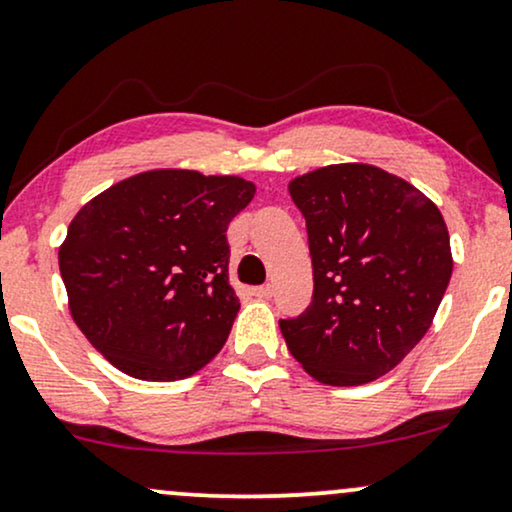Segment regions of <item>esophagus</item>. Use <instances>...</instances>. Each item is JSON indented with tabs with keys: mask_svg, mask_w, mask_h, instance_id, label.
Returning <instances> with one entry per match:
<instances>
[{
	"mask_svg": "<svg viewBox=\"0 0 512 512\" xmlns=\"http://www.w3.org/2000/svg\"><path fill=\"white\" fill-rule=\"evenodd\" d=\"M272 284H263V287H254L251 289V294H254L256 298H270L272 296Z\"/></svg>",
	"mask_w": 512,
	"mask_h": 512,
	"instance_id": "1",
	"label": "esophagus"
}]
</instances>
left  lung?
Segmentation results:
<instances>
[{"instance_id": "8db88e82", "label": "left lung", "mask_w": 512, "mask_h": 512, "mask_svg": "<svg viewBox=\"0 0 512 512\" xmlns=\"http://www.w3.org/2000/svg\"><path fill=\"white\" fill-rule=\"evenodd\" d=\"M305 218L313 301L280 329L289 353L327 386H362L426 336L451 277L440 209L371 164H331L289 183Z\"/></svg>"}]
</instances>
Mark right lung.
I'll return each instance as SVG.
<instances>
[{
  "mask_svg": "<svg viewBox=\"0 0 512 512\" xmlns=\"http://www.w3.org/2000/svg\"><path fill=\"white\" fill-rule=\"evenodd\" d=\"M254 192L237 176L159 169L72 218L58 265L98 353L143 381H178L218 355L240 310L225 230Z\"/></svg>",
  "mask_w": 512,
  "mask_h": 512,
  "instance_id": "right-lung-1",
  "label": "right lung"
}]
</instances>
